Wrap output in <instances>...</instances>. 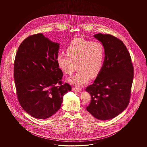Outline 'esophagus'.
<instances>
[{"label":"esophagus","instance_id":"esophagus-1","mask_svg":"<svg viewBox=\"0 0 147 147\" xmlns=\"http://www.w3.org/2000/svg\"><path fill=\"white\" fill-rule=\"evenodd\" d=\"M72 90H73V91L78 92H80L82 91V89H79V88H75V87L73 88H72Z\"/></svg>","mask_w":147,"mask_h":147}]
</instances>
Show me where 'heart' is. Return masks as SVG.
Returning <instances> with one entry per match:
<instances>
[{
  "label": "heart",
  "mask_w": 147,
  "mask_h": 147,
  "mask_svg": "<svg viewBox=\"0 0 147 147\" xmlns=\"http://www.w3.org/2000/svg\"><path fill=\"white\" fill-rule=\"evenodd\" d=\"M67 55H58L57 63L67 74L71 75L77 69V74L68 79L70 84L83 86L90 80L98 77L102 69L105 49L102 43L80 38L73 40L67 47Z\"/></svg>",
  "instance_id": "1"
}]
</instances>
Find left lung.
Listing matches in <instances>:
<instances>
[{
  "instance_id": "left-lung-1",
  "label": "left lung",
  "mask_w": 147,
  "mask_h": 147,
  "mask_svg": "<svg viewBox=\"0 0 147 147\" xmlns=\"http://www.w3.org/2000/svg\"><path fill=\"white\" fill-rule=\"evenodd\" d=\"M105 49L103 66L94 83L85 89L91 95L86 107L99 120L113 119L129 104L133 79L130 55L122 41L109 34L94 35Z\"/></svg>"
}]
</instances>
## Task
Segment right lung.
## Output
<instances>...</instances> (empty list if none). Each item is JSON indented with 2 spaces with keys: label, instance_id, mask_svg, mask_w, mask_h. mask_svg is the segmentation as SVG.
Listing matches in <instances>:
<instances>
[{
  "label": "right lung",
  "instance_id": "1",
  "mask_svg": "<svg viewBox=\"0 0 147 147\" xmlns=\"http://www.w3.org/2000/svg\"><path fill=\"white\" fill-rule=\"evenodd\" d=\"M60 44L42 34L23 41L15 56L14 77L22 108L37 119L50 117L61 108L71 86L61 81L63 74L57 61Z\"/></svg>",
  "mask_w": 147,
  "mask_h": 147
}]
</instances>
